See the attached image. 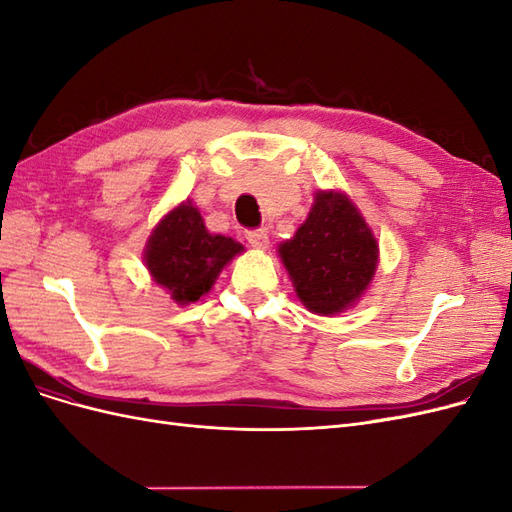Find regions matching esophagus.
Masks as SVG:
<instances>
[{"mask_svg": "<svg viewBox=\"0 0 512 512\" xmlns=\"http://www.w3.org/2000/svg\"><path fill=\"white\" fill-rule=\"evenodd\" d=\"M245 239L250 241L254 247H258V250H265V247L269 245V235H267L265 228L247 230V232H245Z\"/></svg>", "mask_w": 512, "mask_h": 512, "instance_id": "esophagus-1", "label": "esophagus"}]
</instances>
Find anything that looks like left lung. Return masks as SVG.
<instances>
[{"instance_id":"obj_1","label":"left lung","mask_w":512,"mask_h":512,"mask_svg":"<svg viewBox=\"0 0 512 512\" xmlns=\"http://www.w3.org/2000/svg\"><path fill=\"white\" fill-rule=\"evenodd\" d=\"M294 292L312 314H342L363 297L378 267V241L342 192H318L307 220L277 247Z\"/></svg>"}]
</instances>
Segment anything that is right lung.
Returning a JSON list of instances; mask_svg holds the SVG:
<instances>
[{
    "label": "right lung",
    "instance_id": "1",
    "mask_svg": "<svg viewBox=\"0 0 512 512\" xmlns=\"http://www.w3.org/2000/svg\"><path fill=\"white\" fill-rule=\"evenodd\" d=\"M243 245L224 235H211L192 200L168 211L145 245V265L170 299L179 305L198 301L211 290L220 271Z\"/></svg>",
    "mask_w": 512,
    "mask_h": 512
}]
</instances>
